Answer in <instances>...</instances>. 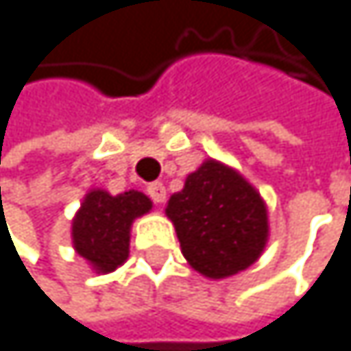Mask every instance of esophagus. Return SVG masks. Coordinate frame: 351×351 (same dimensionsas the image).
I'll return each instance as SVG.
<instances>
[{
    "label": "esophagus",
    "mask_w": 351,
    "mask_h": 351,
    "mask_svg": "<svg viewBox=\"0 0 351 351\" xmlns=\"http://www.w3.org/2000/svg\"><path fill=\"white\" fill-rule=\"evenodd\" d=\"M146 193H148V197H150L154 203H165V199H167L165 186H162L160 182H152V184H148Z\"/></svg>",
    "instance_id": "34e87169"
}]
</instances>
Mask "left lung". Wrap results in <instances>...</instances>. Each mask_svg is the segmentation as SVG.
I'll return each instance as SVG.
<instances>
[{"label":"left lung","mask_w":351,"mask_h":351,"mask_svg":"<svg viewBox=\"0 0 351 351\" xmlns=\"http://www.w3.org/2000/svg\"><path fill=\"white\" fill-rule=\"evenodd\" d=\"M184 258L207 278L247 269L265 250L269 226L261 195L233 169L216 160L186 178L167 203Z\"/></svg>","instance_id":"1"}]
</instances>
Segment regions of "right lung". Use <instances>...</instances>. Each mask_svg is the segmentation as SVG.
<instances>
[{"mask_svg": "<svg viewBox=\"0 0 351 351\" xmlns=\"http://www.w3.org/2000/svg\"><path fill=\"white\" fill-rule=\"evenodd\" d=\"M150 207L152 201L137 191L116 197L106 191H90L71 226L75 252L86 258L95 271H114L129 256L131 222L150 212Z\"/></svg>", "mask_w": 351, "mask_h": 351, "instance_id": "1", "label": "right lung"}]
</instances>
